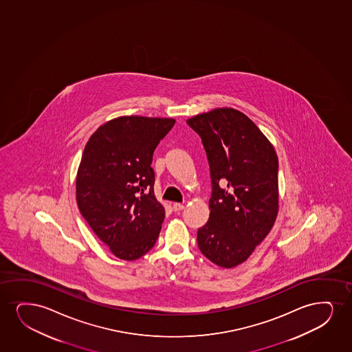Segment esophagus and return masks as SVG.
<instances>
[{
	"mask_svg": "<svg viewBox=\"0 0 352 352\" xmlns=\"http://www.w3.org/2000/svg\"><path fill=\"white\" fill-rule=\"evenodd\" d=\"M173 208H174L175 212H179V210H182L184 208V206L182 204H174Z\"/></svg>",
	"mask_w": 352,
	"mask_h": 352,
	"instance_id": "1",
	"label": "esophagus"
}]
</instances>
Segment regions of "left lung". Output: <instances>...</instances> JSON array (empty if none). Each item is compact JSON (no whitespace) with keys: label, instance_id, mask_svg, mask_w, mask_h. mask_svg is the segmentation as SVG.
<instances>
[{"label":"left lung","instance_id":"obj_1","mask_svg":"<svg viewBox=\"0 0 352 352\" xmlns=\"http://www.w3.org/2000/svg\"><path fill=\"white\" fill-rule=\"evenodd\" d=\"M187 124L202 139L213 187L210 220L197 231V245L210 262L231 269L249 258L276 220V151L234 108H215Z\"/></svg>","mask_w":352,"mask_h":352}]
</instances>
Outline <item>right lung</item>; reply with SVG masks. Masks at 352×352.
Here are the masks:
<instances>
[{
    "label": "right lung",
    "instance_id": "1",
    "mask_svg": "<svg viewBox=\"0 0 352 352\" xmlns=\"http://www.w3.org/2000/svg\"><path fill=\"white\" fill-rule=\"evenodd\" d=\"M176 120L119 116L90 137L76 175V200L111 254L134 261L153 248L165 210L155 196L152 156Z\"/></svg>",
    "mask_w": 352,
    "mask_h": 352
}]
</instances>
